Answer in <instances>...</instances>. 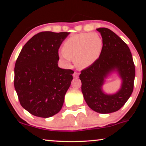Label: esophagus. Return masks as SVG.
Listing matches in <instances>:
<instances>
[{
	"label": "esophagus",
	"mask_w": 146,
	"mask_h": 146,
	"mask_svg": "<svg viewBox=\"0 0 146 146\" xmlns=\"http://www.w3.org/2000/svg\"><path fill=\"white\" fill-rule=\"evenodd\" d=\"M73 77L74 78H78V76H79V73H76V72H75L73 73Z\"/></svg>",
	"instance_id": "1"
}]
</instances>
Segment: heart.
<instances>
[{
    "instance_id": "b5f03b06",
    "label": "heart",
    "mask_w": 146,
    "mask_h": 146,
    "mask_svg": "<svg viewBox=\"0 0 146 146\" xmlns=\"http://www.w3.org/2000/svg\"><path fill=\"white\" fill-rule=\"evenodd\" d=\"M102 48V39L97 33H82L69 38L58 55L66 66H70L73 59L78 68L86 69L97 61Z\"/></svg>"
}]
</instances>
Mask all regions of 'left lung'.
<instances>
[{
    "label": "left lung",
    "mask_w": 146,
    "mask_h": 146,
    "mask_svg": "<svg viewBox=\"0 0 146 146\" xmlns=\"http://www.w3.org/2000/svg\"><path fill=\"white\" fill-rule=\"evenodd\" d=\"M103 41L100 56L92 66L83 70L79 78L82 93L88 106L95 111L107 114L119 110L132 94L135 68L129 47L110 29L97 28ZM115 72L121 80L117 92L106 94L103 90L105 79Z\"/></svg>",
    "instance_id": "left-lung-1"
}]
</instances>
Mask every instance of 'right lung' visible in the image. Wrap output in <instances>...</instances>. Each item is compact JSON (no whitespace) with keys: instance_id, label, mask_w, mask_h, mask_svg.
Listing matches in <instances>:
<instances>
[{"instance_id":"obj_1","label":"right lung","mask_w":146,"mask_h":146,"mask_svg":"<svg viewBox=\"0 0 146 146\" xmlns=\"http://www.w3.org/2000/svg\"><path fill=\"white\" fill-rule=\"evenodd\" d=\"M70 33L44 31L24 46L15 66L14 86L21 105L48 118L60 111L74 71L58 66V49Z\"/></svg>"}]
</instances>
